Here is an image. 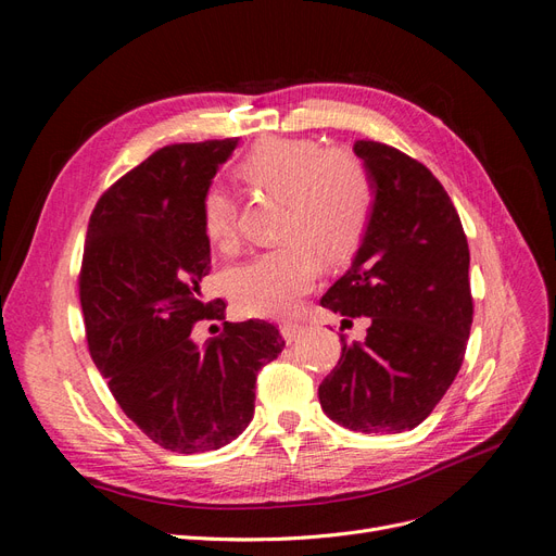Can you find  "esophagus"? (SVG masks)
Instances as JSON below:
<instances>
[{"instance_id": "obj_1", "label": "esophagus", "mask_w": 556, "mask_h": 556, "mask_svg": "<svg viewBox=\"0 0 556 556\" xmlns=\"http://www.w3.org/2000/svg\"><path fill=\"white\" fill-rule=\"evenodd\" d=\"M301 331H304V327H301V325H280V333H282V339L285 341H288V343H292V341H296L299 339V336H301Z\"/></svg>"}]
</instances>
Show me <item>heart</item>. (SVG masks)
<instances>
[{
	"instance_id": "obj_1",
	"label": "heart",
	"mask_w": 556,
	"mask_h": 556,
	"mask_svg": "<svg viewBox=\"0 0 556 556\" xmlns=\"http://www.w3.org/2000/svg\"><path fill=\"white\" fill-rule=\"evenodd\" d=\"M250 188L285 199L278 239L271 250L233 266L227 292L248 315L285 317L317 280L319 258L348 262L371 223L376 190L366 166L345 150H323L308 139L271 137L260 141L239 164ZM201 229L220 250L239 241L237 201L211 185L199 204Z\"/></svg>"
}]
</instances>
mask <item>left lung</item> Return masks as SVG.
<instances>
[{"mask_svg": "<svg viewBox=\"0 0 556 556\" xmlns=\"http://www.w3.org/2000/svg\"><path fill=\"white\" fill-rule=\"evenodd\" d=\"M376 185L371 223L350 271L319 301L343 323L366 317L364 341L341 336V359L319 406L350 431L401 433L422 425L457 378L473 296L468 241L450 194L422 162L357 141Z\"/></svg>", "mask_w": 556, "mask_h": 556, "instance_id": "1", "label": "left lung"}]
</instances>
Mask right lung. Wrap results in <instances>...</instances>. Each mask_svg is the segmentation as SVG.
I'll use <instances>...</instances> for the list:
<instances>
[{
  "instance_id": "add662e5",
  "label": "right lung",
  "mask_w": 556,
  "mask_h": 556,
  "mask_svg": "<svg viewBox=\"0 0 556 556\" xmlns=\"http://www.w3.org/2000/svg\"><path fill=\"white\" fill-rule=\"evenodd\" d=\"M239 139L155 150L99 197L78 274L88 350L117 406L150 441L178 454L227 445L255 413L257 371L285 341L266 319L225 323L204 345L211 243L199 204Z\"/></svg>"
}]
</instances>
